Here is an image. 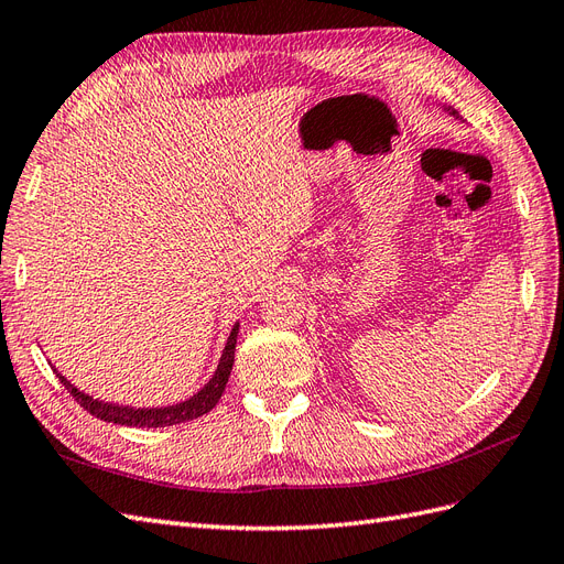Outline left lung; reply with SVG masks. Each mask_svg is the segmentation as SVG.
Segmentation results:
<instances>
[{
    "instance_id": "8db88e82",
    "label": "left lung",
    "mask_w": 564,
    "mask_h": 564,
    "mask_svg": "<svg viewBox=\"0 0 564 564\" xmlns=\"http://www.w3.org/2000/svg\"><path fill=\"white\" fill-rule=\"evenodd\" d=\"M454 115H456V112H454Z\"/></svg>"
}]
</instances>
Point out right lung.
Instances as JSON below:
<instances>
[{
  "label": "right lung",
  "mask_w": 564,
  "mask_h": 564,
  "mask_svg": "<svg viewBox=\"0 0 564 564\" xmlns=\"http://www.w3.org/2000/svg\"><path fill=\"white\" fill-rule=\"evenodd\" d=\"M237 332H240V324H235L224 355H220V362L214 377L209 379V383L204 386L197 395H193L191 400L178 402V404H169V406H155V409H133V406H122V404H110V402H100L94 400L89 395L79 392L70 381H67L63 373L56 371L58 381L65 386V390L79 402V406L87 409V412L100 421L108 423H119V425H133V429H164V425H176V423H185L193 421L202 414L212 412L216 406V402L220 400L230 377V369L235 362V346H237Z\"/></svg>",
  "instance_id": "right-lung-1"
}]
</instances>
